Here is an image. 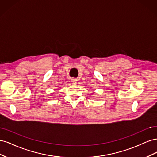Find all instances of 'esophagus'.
I'll use <instances>...</instances> for the list:
<instances>
[{"label":"esophagus","instance_id":"obj_1","mask_svg":"<svg viewBox=\"0 0 157 157\" xmlns=\"http://www.w3.org/2000/svg\"><path fill=\"white\" fill-rule=\"evenodd\" d=\"M71 82H72V84H77V79L76 78H73L72 79H71Z\"/></svg>","mask_w":157,"mask_h":157}]
</instances>
